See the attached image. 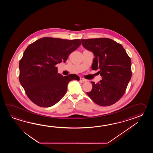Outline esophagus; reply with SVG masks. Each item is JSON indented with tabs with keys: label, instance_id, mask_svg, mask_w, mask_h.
Instances as JSON below:
<instances>
[{
	"label": "esophagus",
	"instance_id": "esophagus-1",
	"mask_svg": "<svg viewBox=\"0 0 153 153\" xmlns=\"http://www.w3.org/2000/svg\"><path fill=\"white\" fill-rule=\"evenodd\" d=\"M80 81H82V82H86V81H87V80L83 79V78H80Z\"/></svg>",
	"mask_w": 153,
	"mask_h": 153
}]
</instances>
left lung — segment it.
I'll use <instances>...</instances> for the list:
<instances>
[{"instance_id":"obj_1","label":"left lung","mask_w":153,"mask_h":153,"mask_svg":"<svg viewBox=\"0 0 153 153\" xmlns=\"http://www.w3.org/2000/svg\"><path fill=\"white\" fill-rule=\"evenodd\" d=\"M85 49L93 52L95 57L93 70L99 69L102 79L94 84L87 94L95 103L109 106L124 95L132 76L131 61L123 46L109 38L81 39Z\"/></svg>"}]
</instances>
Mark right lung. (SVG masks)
<instances>
[{"instance_id": "1", "label": "right lung", "mask_w": 153, "mask_h": 153, "mask_svg": "<svg viewBox=\"0 0 153 153\" xmlns=\"http://www.w3.org/2000/svg\"><path fill=\"white\" fill-rule=\"evenodd\" d=\"M81 45L80 39L67 40L44 37L30 44L19 64L20 83L34 104L50 107L66 94L69 81H79L76 74L63 76L56 65L64 62Z\"/></svg>"}]
</instances>
